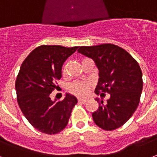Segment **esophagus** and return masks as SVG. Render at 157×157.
<instances>
[{"label": "esophagus", "mask_w": 157, "mask_h": 157, "mask_svg": "<svg viewBox=\"0 0 157 157\" xmlns=\"http://www.w3.org/2000/svg\"><path fill=\"white\" fill-rule=\"evenodd\" d=\"M78 102L81 103V104H85V103L86 102V99H81V98H80V99H78Z\"/></svg>", "instance_id": "esophagus-1"}]
</instances>
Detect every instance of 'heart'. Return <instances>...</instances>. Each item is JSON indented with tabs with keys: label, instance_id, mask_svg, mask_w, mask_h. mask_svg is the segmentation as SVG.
Segmentation results:
<instances>
[{
	"label": "heart",
	"instance_id": "b5f03b06",
	"mask_svg": "<svg viewBox=\"0 0 157 157\" xmlns=\"http://www.w3.org/2000/svg\"><path fill=\"white\" fill-rule=\"evenodd\" d=\"M91 86V83L90 82L76 81L70 86V91L76 96L85 97L89 94Z\"/></svg>",
	"mask_w": 157,
	"mask_h": 157
}]
</instances>
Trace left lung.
<instances>
[{"label": "left lung", "instance_id": "left-lung-1", "mask_svg": "<svg viewBox=\"0 0 157 157\" xmlns=\"http://www.w3.org/2000/svg\"><path fill=\"white\" fill-rule=\"evenodd\" d=\"M78 52L94 60L100 71L94 92L109 94L107 102L95 99L99 108L92 113L94 122L106 131L123 126L140 102L143 81L142 70L126 50L114 44L80 47Z\"/></svg>", "mask_w": 157, "mask_h": 157}]
</instances>
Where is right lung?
Segmentation results:
<instances>
[{
	"label": "right lung",
	"mask_w": 157,
	"mask_h": 157,
	"mask_svg": "<svg viewBox=\"0 0 157 157\" xmlns=\"http://www.w3.org/2000/svg\"><path fill=\"white\" fill-rule=\"evenodd\" d=\"M78 47L41 45L28 55L15 81L17 102L32 126L46 134H56L67 125L77 103L70 94L61 101H52L49 94L57 87L64 62Z\"/></svg>",
	"instance_id": "add662e5"
}]
</instances>
